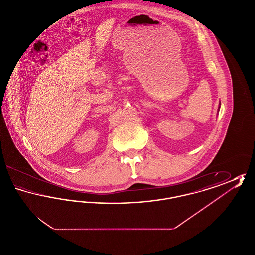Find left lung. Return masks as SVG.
Segmentation results:
<instances>
[{"mask_svg": "<svg viewBox=\"0 0 255 255\" xmlns=\"http://www.w3.org/2000/svg\"><path fill=\"white\" fill-rule=\"evenodd\" d=\"M219 109H220V107H219Z\"/></svg>", "mask_w": 255, "mask_h": 255, "instance_id": "left-lung-1", "label": "left lung"}]
</instances>
